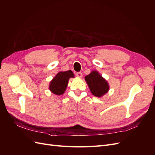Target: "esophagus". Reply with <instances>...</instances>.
Instances as JSON below:
<instances>
[{"label": "esophagus", "instance_id": "1", "mask_svg": "<svg viewBox=\"0 0 155 155\" xmlns=\"http://www.w3.org/2000/svg\"><path fill=\"white\" fill-rule=\"evenodd\" d=\"M76 76L78 78H81L83 77V74L81 72H77L76 73Z\"/></svg>", "mask_w": 155, "mask_h": 155}]
</instances>
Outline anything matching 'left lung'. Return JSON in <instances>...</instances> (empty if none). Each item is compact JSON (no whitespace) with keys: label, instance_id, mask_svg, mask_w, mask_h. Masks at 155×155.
Listing matches in <instances>:
<instances>
[{"label":"left lung","instance_id":"obj_1","mask_svg":"<svg viewBox=\"0 0 155 155\" xmlns=\"http://www.w3.org/2000/svg\"><path fill=\"white\" fill-rule=\"evenodd\" d=\"M85 80L92 94L101 97L109 91V85L97 70H93L85 77Z\"/></svg>","mask_w":155,"mask_h":155}]
</instances>
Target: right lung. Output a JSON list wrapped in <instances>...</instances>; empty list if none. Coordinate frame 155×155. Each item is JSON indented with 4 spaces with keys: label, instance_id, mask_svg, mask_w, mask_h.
<instances>
[{
    "label": "right lung",
    "instance_id": "add662e5",
    "mask_svg": "<svg viewBox=\"0 0 155 155\" xmlns=\"http://www.w3.org/2000/svg\"><path fill=\"white\" fill-rule=\"evenodd\" d=\"M70 78H74V74L71 70L58 72L50 82L49 90L55 95H62L68 86Z\"/></svg>",
    "mask_w": 155,
    "mask_h": 155
}]
</instances>
